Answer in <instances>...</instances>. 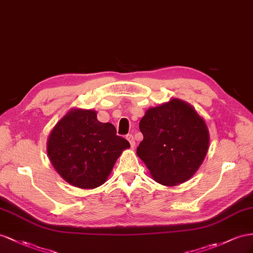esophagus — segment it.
Returning <instances> with one entry per match:
<instances>
[{"mask_svg": "<svg viewBox=\"0 0 253 253\" xmlns=\"http://www.w3.org/2000/svg\"><path fill=\"white\" fill-rule=\"evenodd\" d=\"M126 139L129 141V143H130V146L133 148L135 146V141H134L133 135L131 133H129V134L126 135Z\"/></svg>", "mask_w": 253, "mask_h": 253, "instance_id": "1", "label": "esophagus"}]
</instances>
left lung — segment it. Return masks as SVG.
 <instances>
[{
  "mask_svg": "<svg viewBox=\"0 0 253 253\" xmlns=\"http://www.w3.org/2000/svg\"><path fill=\"white\" fill-rule=\"evenodd\" d=\"M139 128L143 140L137 155L154 179L166 186L188 180L209 150L210 134L204 120L179 99L148 109Z\"/></svg>",
  "mask_w": 253,
  "mask_h": 253,
  "instance_id": "left-lung-1",
  "label": "left lung"
}]
</instances>
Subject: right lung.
Here are the masks:
<instances>
[{"label": "right lung", "mask_w": 253, "mask_h": 253, "mask_svg": "<svg viewBox=\"0 0 253 253\" xmlns=\"http://www.w3.org/2000/svg\"><path fill=\"white\" fill-rule=\"evenodd\" d=\"M130 146L111 123L93 110L74 109L51 131L47 151L56 172L70 185L93 189L107 180L122 152Z\"/></svg>", "instance_id": "1"}]
</instances>
